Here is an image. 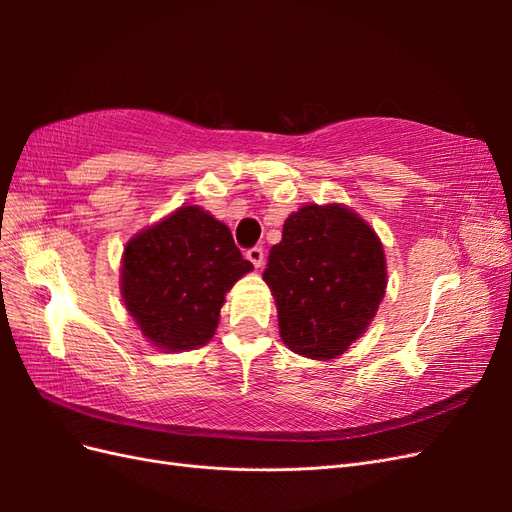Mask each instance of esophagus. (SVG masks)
<instances>
[{
  "instance_id": "esophagus-1",
  "label": "esophagus",
  "mask_w": 512,
  "mask_h": 512,
  "mask_svg": "<svg viewBox=\"0 0 512 512\" xmlns=\"http://www.w3.org/2000/svg\"><path fill=\"white\" fill-rule=\"evenodd\" d=\"M245 256H247V260H250L256 269H260L262 262H265V250H262V247H258V245L250 247V250L245 252Z\"/></svg>"
}]
</instances>
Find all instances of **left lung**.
<instances>
[{"label": "left lung", "mask_w": 512, "mask_h": 512, "mask_svg": "<svg viewBox=\"0 0 512 512\" xmlns=\"http://www.w3.org/2000/svg\"><path fill=\"white\" fill-rule=\"evenodd\" d=\"M284 344L309 359H335L359 339L384 297L382 243L339 205H305L284 222L262 273Z\"/></svg>", "instance_id": "1"}]
</instances>
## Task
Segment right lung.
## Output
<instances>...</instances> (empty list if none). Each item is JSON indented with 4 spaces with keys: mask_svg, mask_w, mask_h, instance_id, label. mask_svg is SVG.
Here are the masks:
<instances>
[{
    "mask_svg": "<svg viewBox=\"0 0 512 512\" xmlns=\"http://www.w3.org/2000/svg\"><path fill=\"white\" fill-rule=\"evenodd\" d=\"M252 269L226 224L181 207L126 245L123 303L151 344L192 350L213 337L224 294Z\"/></svg>",
    "mask_w": 512,
    "mask_h": 512,
    "instance_id": "obj_1",
    "label": "right lung"
}]
</instances>
